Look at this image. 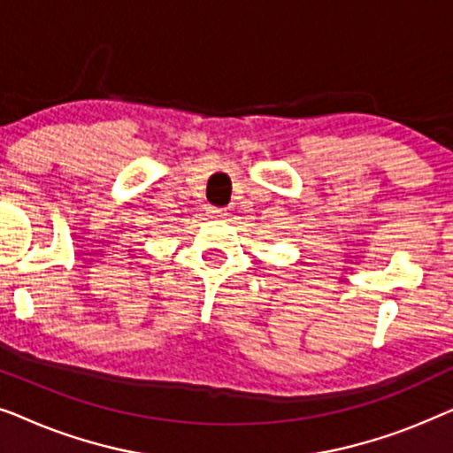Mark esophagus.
I'll use <instances>...</instances> for the list:
<instances>
[{
	"instance_id": "obj_1",
	"label": "esophagus",
	"mask_w": 453,
	"mask_h": 453,
	"mask_svg": "<svg viewBox=\"0 0 453 453\" xmlns=\"http://www.w3.org/2000/svg\"><path fill=\"white\" fill-rule=\"evenodd\" d=\"M208 216H210V219H222V216H225V210L210 206L208 208Z\"/></svg>"
}]
</instances>
